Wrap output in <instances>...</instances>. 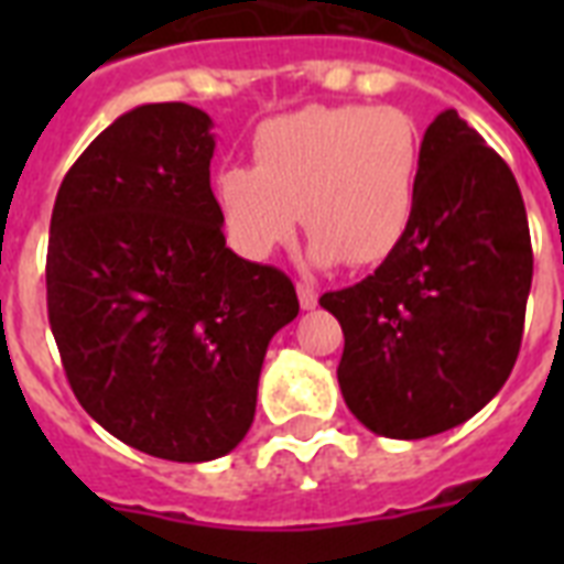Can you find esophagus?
<instances>
[{"instance_id": "34e87169", "label": "esophagus", "mask_w": 564, "mask_h": 564, "mask_svg": "<svg viewBox=\"0 0 564 564\" xmlns=\"http://www.w3.org/2000/svg\"><path fill=\"white\" fill-rule=\"evenodd\" d=\"M295 290H299V301H301V310H313L318 304V292L310 286V283L299 281L295 283Z\"/></svg>"}]
</instances>
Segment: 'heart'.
I'll use <instances>...</instances> for the list:
<instances>
[{
    "label": "heart",
    "mask_w": 564,
    "mask_h": 564,
    "mask_svg": "<svg viewBox=\"0 0 564 564\" xmlns=\"http://www.w3.org/2000/svg\"><path fill=\"white\" fill-rule=\"evenodd\" d=\"M254 166L216 175L230 246L263 260L295 237L301 210L322 265L380 263L401 246L421 175L419 126L401 108L310 105L254 131Z\"/></svg>",
    "instance_id": "1"
}]
</instances>
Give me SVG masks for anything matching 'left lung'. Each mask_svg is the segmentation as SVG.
Wrapping results in <instances>:
<instances>
[{"label": "left lung", "instance_id": "obj_1", "mask_svg": "<svg viewBox=\"0 0 564 564\" xmlns=\"http://www.w3.org/2000/svg\"><path fill=\"white\" fill-rule=\"evenodd\" d=\"M533 283L530 225L516 175L456 110L421 140L406 237L375 274L318 304L339 318V389L386 438L445 433L507 383Z\"/></svg>", "mask_w": 564, "mask_h": 564}]
</instances>
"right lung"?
Returning <instances> with one entry per match:
<instances>
[{
  "label": "right lung",
  "mask_w": 564,
  "mask_h": 564,
  "mask_svg": "<svg viewBox=\"0 0 564 564\" xmlns=\"http://www.w3.org/2000/svg\"><path fill=\"white\" fill-rule=\"evenodd\" d=\"M210 126L184 101L122 113L69 166L48 225V325L75 398L172 463L246 438L265 348L299 316L281 269L225 246Z\"/></svg>",
  "instance_id": "right-lung-1"
}]
</instances>
